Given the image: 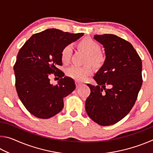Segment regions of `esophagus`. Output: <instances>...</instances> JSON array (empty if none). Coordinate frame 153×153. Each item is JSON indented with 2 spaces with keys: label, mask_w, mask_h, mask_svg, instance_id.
<instances>
[{
  "label": "esophagus",
  "mask_w": 153,
  "mask_h": 153,
  "mask_svg": "<svg viewBox=\"0 0 153 153\" xmlns=\"http://www.w3.org/2000/svg\"><path fill=\"white\" fill-rule=\"evenodd\" d=\"M76 88H78L79 86H81L82 83H80L77 81H76Z\"/></svg>",
  "instance_id": "1"
}]
</instances>
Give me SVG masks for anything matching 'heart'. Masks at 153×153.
Here are the masks:
<instances>
[{"label":"heart","mask_w":153,"mask_h":153,"mask_svg":"<svg viewBox=\"0 0 153 153\" xmlns=\"http://www.w3.org/2000/svg\"><path fill=\"white\" fill-rule=\"evenodd\" d=\"M78 46L88 54L86 63H90L95 67H99L104 62V56L100 53L99 44L92 38H85L78 43ZM72 53V46L66 45L62 49L61 53V60L64 64L69 63ZM93 73V69L90 65L79 67L71 66L67 69V76L77 82L85 81Z\"/></svg>","instance_id":"heart-1"}]
</instances>
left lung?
Listing matches in <instances>:
<instances>
[{"label": "left lung", "instance_id": "left-lung-1", "mask_svg": "<svg viewBox=\"0 0 153 153\" xmlns=\"http://www.w3.org/2000/svg\"><path fill=\"white\" fill-rule=\"evenodd\" d=\"M103 45L106 59L94 76V86L85 103L89 117L100 126L117 123L134 107L142 84V60L133 46L114 34L95 35ZM108 85L109 89L105 88Z\"/></svg>", "mask_w": 153, "mask_h": 153}]
</instances>
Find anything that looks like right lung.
Masks as SVG:
<instances>
[{
    "mask_svg": "<svg viewBox=\"0 0 153 153\" xmlns=\"http://www.w3.org/2000/svg\"><path fill=\"white\" fill-rule=\"evenodd\" d=\"M83 33H71L55 28L32 35L20 48L14 65L15 88L24 107L35 117L48 119L63 109V98L76 88L74 80L64 77L61 53L64 46L75 42ZM61 77L53 85L48 76Z\"/></svg>",
    "mask_w": 153,
    "mask_h": 153,
    "instance_id": "add662e5",
    "label": "right lung"
}]
</instances>
